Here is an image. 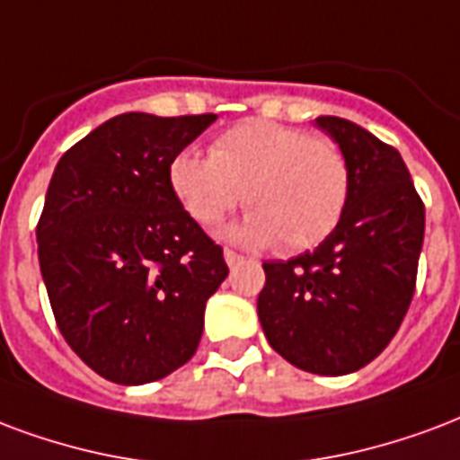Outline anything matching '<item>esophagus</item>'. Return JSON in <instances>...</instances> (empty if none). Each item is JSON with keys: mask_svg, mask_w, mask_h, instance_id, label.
Wrapping results in <instances>:
<instances>
[{"mask_svg": "<svg viewBox=\"0 0 460 460\" xmlns=\"http://www.w3.org/2000/svg\"><path fill=\"white\" fill-rule=\"evenodd\" d=\"M224 261H226V265H236L243 261V256L236 253V251H231V248H224Z\"/></svg>", "mask_w": 460, "mask_h": 460, "instance_id": "esophagus-1", "label": "esophagus"}]
</instances>
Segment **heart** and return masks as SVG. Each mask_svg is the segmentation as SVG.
<instances>
[{
  "mask_svg": "<svg viewBox=\"0 0 460 460\" xmlns=\"http://www.w3.org/2000/svg\"><path fill=\"white\" fill-rule=\"evenodd\" d=\"M170 190L202 226L219 224L243 199L251 209L234 236L295 253L319 246L339 226L351 197V165L332 138L275 121L224 131L209 155L180 151Z\"/></svg>",
  "mask_w": 460,
  "mask_h": 460,
  "instance_id": "obj_1",
  "label": "heart"
}]
</instances>
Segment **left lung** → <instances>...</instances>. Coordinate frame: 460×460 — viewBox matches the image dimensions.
<instances>
[{
    "label": "left lung",
    "instance_id": "obj_1",
    "mask_svg": "<svg viewBox=\"0 0 460 460\" xmlns=\"http://www.w3.org/2000/svg\"><path fill=\"white\" fill-rule=\"evenodd\" d=\"M351 165L339 226L314 251L263 263L258 319L282 358L316 376H346L385 351L410 309L424 202L393 146L349 119L319 117Z\"/></svg>",
    "mask_w": 460,
    "mask_h": 460
}]
</instances>
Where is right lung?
I'll list each match as a JSON object with an SVG mask.
<instances>
[{"label":"right lung","mask_w":460,"mask_h":460,"mask_svg":"<svg viewBox=\"0 0 460 460\" xmlns=\"http://www.w3.org/2000/svg\"><path fill=\"white\" fill-rule=\"evenodd\" d=\"M214 114L128 111L63 153L40 212V275L67 346L97 376L144 385L185 366L229 275L168 168Z\"/></svg>","instance_id":"obj_1"}]
</instances>
